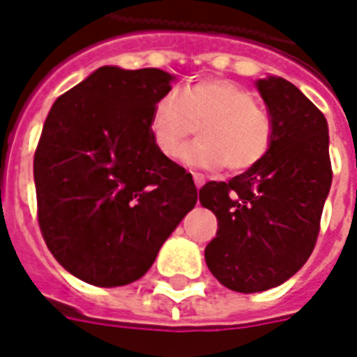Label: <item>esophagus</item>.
Returning <instances> with one entry per match:
<instances>
[{
	"label": "esophagus",
	"instance_id": "1",
	"mask_svg": "<svg viewBox=\"0 0 357 357\" xmlns=\"http://www.w3.org/2000/svg\"><path fill=\"white\" fill-rule=\"evenodd\" d=\"M192 179H195V185H197V189H200V187L204 185V176L202 174H192Z\"/></svg>",
	"mask_w": 357,
	"mask_h": 357
}]
</instances>
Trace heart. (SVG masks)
Segmentation results:
<instances>
[{
  "label": "heart",
  "instance_id": "b5f03b06",
  "mask_svg": "<svg viewBox=\"0 0 357 357\" xmlns=\"http://www.w3.org/2000/svg\"><path fill=\"white\" fill-rule=\"evenodd\" d=\"M200 122V139L179 155L192 168L227 165L244 172L259 165L273 144V121L255 104L253 92L219 77L199 79L158 98L149 117L153 144L165 157H176Z\"/></svg>",
  "mask_w": 357,
  "mask_h": 357
}]
</instances>
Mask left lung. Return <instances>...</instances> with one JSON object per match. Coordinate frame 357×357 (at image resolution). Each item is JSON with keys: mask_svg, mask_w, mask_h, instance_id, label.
I'll list each match as a JSON object with an SVG mask.
<instances>
[{"mask_svg": "<svg viewBox=\"0 0 357 357\" xmlns=\"http://www.w3.org/2000/svg\"><path fill=\"white\" fill-rule=\"evenodd\" d=\"M255 86L273 121L271 149L244 174L199 191L218 218L206 265L238 293L266 291L305 265L333 179L324 113L286 79L268 75Z\"/></svg>", "mask_w": 357, "mask_h": 357, "instance_id": "8db88e82", "label": "left lung"}]
</instances>
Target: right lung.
<instances>
[{"mask_svg":"<svg viewBox=\"0 0 357 357\" xmlns=\"http://www.w3.org/2000/svg\"><path fill=\"white\" fill-rule=\"evenodd\" d=\"M176 75L102 66L58 98L33 157L47 248L75 278L117 287L142 278L199 192L158 151L149 117Z\"/></svg>","mask_w":357,"mask_h":357,"instance_id":"1","label":"right lung"}]
</instances>
